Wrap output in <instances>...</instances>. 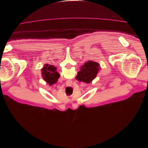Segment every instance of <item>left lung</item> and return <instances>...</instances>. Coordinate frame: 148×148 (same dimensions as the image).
I'll return each mask as SVG.
<instances>
[{
    "label": "left lung",
    "instance_id": "left-lung-1",
    "mask_svg": "<svg viewBox=\"0 0 148 148\" xmlns=\"http://www.w3.org/2000/svg\"><path fill=\"white\" fill-rule=\"evenodd\" d=\"M99 68V64L97 62L88 61L81 67L76 79L79 82L89 83L96 78Z\"/></svg>",
    "mask_w": 148,
    "mask_h": 148
}]
</instances>
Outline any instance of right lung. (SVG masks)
<instances>
[{
    "label": "right lung",
    "instance_id": "1",
    "mask_svg": "<svg viewBox=\"0 0 148 148\" xmlns=\"http://www.w3.org/2000/svg\"><path fill=\"white\" fill-rule=\"evenodd\" d=\"M56 70L54 66L49 64H46L42 69V77L50 85L55 84L60 77V75Z\"/></svg>",
    "mask_w": 148,
    "mask_h": 148
}]
</instances>
